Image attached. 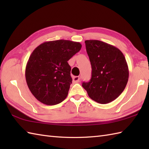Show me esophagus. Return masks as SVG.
Wrapping results in <instances>:
<instances>
[{"label":"esophagus","instance_id":"34e87169","mask_svg":"<svg viewBox=\"0 0 149 149\" xmlns=\"http://www.w3.org/2000/svg\"><path fill=\"white\" fill-rule=\"evenodd\" d=\"M80 81V77L78 76H75L72 78V81L74 83H77Z\"/></svg>","mask_w":149,"mask_h":149}]
</instances>
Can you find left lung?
Wrapping results in <instances>:
<instances>
[{
	"instance_id": "left-lung-1",
	"label": "left lung",
	"mask_w": 149,
	"mask_h": 149,
	"mask_svg": "<svg viewBox=\"0 0 149 149\" xmlns=\"http://www.w3.org/2000/svg\"><path fill=\"white\" fill-rule=\"evenodd\" d=\"M85 45L92 71L90 81L82 86L95 102H112L123 92L128 82L125 57L116 47L99 40H86Z\"/></svg>"
}]
</instances>
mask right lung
Masks as SVG:
<instances>
[{"label":"right lung","instance_id":"add662e5","mask_svg":"<svg viewBox=\"0 0 149 149\" xmlns=\"http://www.w3.org/2000/svg\"><path fill=\"white\" fill-rule=\"evenodd\" d=\"M79 42H45L33 50L26 67L28 88L40 102L52 106L67 97L72 79L68 61L81 50Z\"/></svg>","mask_w":149,"mask_h":149}]
</instances>
